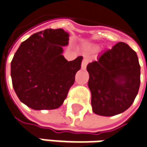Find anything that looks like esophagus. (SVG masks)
I'll use <instances>...</instances> for the list:
<instances>
[{
    "label": "esophagus",
    "instance_id": "obj_1",
    "mask_svg": "<svg viewBox=\"0 0 147 147\" xmlns=\"http://www.w3.org/2000/svg\"><path fill=\"white\" fill-rule=\"evenodd\" d=\"M90 61V59L88 58V57H84V59H83V61H82V68L83 70H85L86 69V65L88 64V62Z\"/></svg>",
    "mask_w": 147,
    "mask_h": 147
}]
</instances>
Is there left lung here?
<instances>
[{"mask_svg":"<svg viewBox=\"0 0 147 147\" xmlns=\"http://www.w3.org/2000/svg\"><path fill=\"white\" fill-rule=\"evenodd\" d=\"M92 111L102 117L121 114L130 107L140 87L141 66L136 53L119 42L86 66Z\"/></svg>","mask_w":147,"mask_h":147,"instance_id":"1","label":"left lung"}]
</instances>
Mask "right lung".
I'll use <instances>...</instances> for the list:
<instances>
[{
	"label": "right lung",
	"instance_id": "right-lung-1",
	"mask_svg": "<svg viewBox=\"0 0 147 147\" xmlns=\"http://www.w3.org/2000/svg\"><path fill=\"white\" fill-rule=\"evenodd\" d=\"M63 29H47L23 41L11 63V76L18 98L33 110H54L66 98L81 69L82 56L68 61L63 47L69 44Z\"/></svg>",
	"mask_w": 147,
	"mask_h": 147
}]
</instances>
